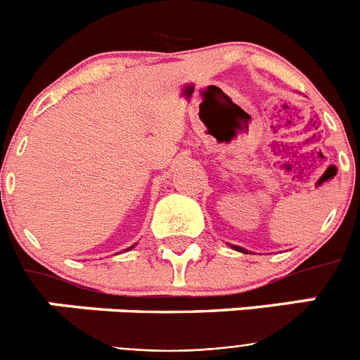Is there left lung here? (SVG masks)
<instances>
[{"label": "left lung", "mask_w": 360, "mask_h": 360, "mask_svg": "<svg viewBox=\"0 0 360 360\" xmlns=\"http://www.w3.org/2000/svg\"><path fill=\"white\" fill-rule=\"evenodd\" d=\"M231 247H232V249H234V250H240V252L247 254V250H245V249H241V247H236V245H231Z\"/></svg>", "instance_id": "left-lung-1"}]
</instances>
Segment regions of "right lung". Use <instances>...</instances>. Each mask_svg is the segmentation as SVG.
<instances>
[{
	"label": "right lung",
	"instance_id": "add662e5",
	"mask_svg": "<svg viewBox=\"0 0 360 360\" xmlns=\"http://www.w3.org/2000/svg\"><path fill=\"white\" fill-rule=\"evenodd\" d=\"M133 247H135V245H133ZM133 247H129V249H133ZM129 249H126V250H129Z\"/></svg>",
	"mask_w": 360,
	"mask_h": 360
}]
</instances>
